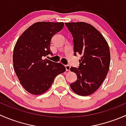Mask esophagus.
Instances as JSON below:
<instances>
[{"label": "esophagus", "instance_id": "34e87169", "mask_svg": "<svg viewBox=\"0 0 126 126\" xmlns=\"http://www.w3.org/2000/svg\"><path fill=\"white\" fill-rule=\"evenodd\" d=\"M65 68H66V71H69V70H70L71 66L69 65H66Z\"/></svg>", "mask_w": 126, "mask_h": 126}]
</instances>
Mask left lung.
<instances>
[{"label":"left lung","instance_id":"1","mask_svg":"<svg viewBox=\"0 0 126 126\" xmlns=\"http://www.w3.org/2000/svg\"><path fill=\"white\" fill-rule=\"evenodd\" d=\"M73 36L74 55H82L79 69L71 67L77 79L71 90L80 96L94 93L105 80L110 63V49L102 34L91 24L84 22H66Z\"/></svg>","mask_w":126,"mask_h":126}]
</instances>
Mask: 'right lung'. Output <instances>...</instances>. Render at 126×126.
<instances>
[{"instance_id": "1", "label": "right lung", "mask_w": 126, "mask_h": 126, "mask_svg": "<svg viewBox=\"0 0 126 126\" xmlns=\"http://www.w3.org/2000/svg\"><path fill=\"white\" fill-rule=\"evenodd\" d=\"M63 27V22H36L22 33L15 44L14 69L24 88L32 94L44 93L56 76L66 71L62 63L44 59L52 54V38Z\"/></svg>"}]
</instances>
